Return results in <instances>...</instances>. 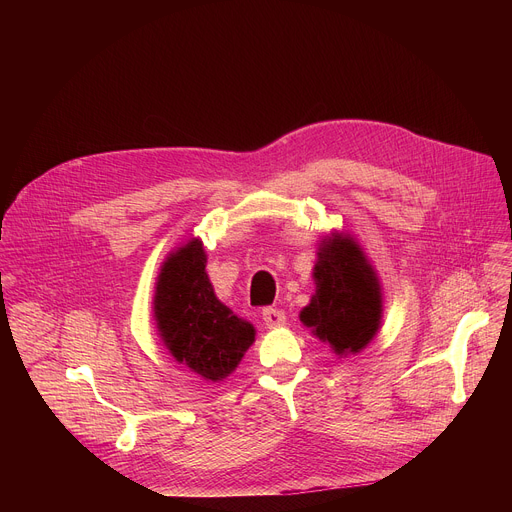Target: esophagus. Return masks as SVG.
I'll list each match as a JSON object with an SVG mask.
<instances>
[{
	"label": "esophagus",
	"mask_w": 512,
	"mask_h": 512,
	"mask_svg": "<svg viewBox=\"0 0 512 512\" xmlns=\"http://www.w3.org/2000/svg\"><path fill=\"white\" fill-rule=\"evenodd\" d=\"M263 322L267 328H277V326H283L285 324V314L277 308H263Z\"/></svg>",
	"instance_id": "1"
}]
</instances>
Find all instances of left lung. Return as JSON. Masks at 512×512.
<instances>
[{
  "label": "left lung",
  "instance_id": "8db88e82",
  "mask_svg": "<svg viewBox=\"0 0 512 512\" xmlns=\"http://www.w3.org/2000/svg\"><path fill=\"white\" fill-rule=\"evenodd\" d=\"M324 243L314 267L316 294L300 320L336 354L358 352L379 330V281L350 237Z\"/></svg>",
  "mask_w": 512,
  "mask_h": 512
}]
</instances>
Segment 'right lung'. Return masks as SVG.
I'll list each match as a JSON object with an SVG mask.
<instances>
[{
    "mask_svg": "<svg viewBox=\"0 0 512 512\" xmlns=\"http://www.w3.org/2000/svg\"><path fill=\"white\" fill-rule=\"evenodd\" d=\"M198 239L162 267L154 312L172 356L208 381L229 377L255 340V328L218 302Z\"/></svg>",
    "mask_w": 512,
    "mask_h": 512,
    "instance_id": "right-lung-1",
    "label": "right lung"
}]
</instances>
